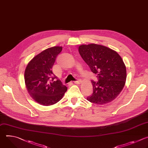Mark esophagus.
I'll return each mask as SVG.
<instances>
[{
	"label": "esophagus",
	"mask_w": 148,
	"mask_h": 148,
	"mask_svg": "<svg viewBox=\"0 0 148 148\" xmlns=\"http://www.w3.org/2000/svg\"><path fill=\"white\" fill-rule=\"evenodd\" d=\"M81 80L80 79H78L77 80H76V81H75L74 82V83H75V84H80V83H81Z\"/></svg>",
	"instance_id": "obj_1"
}]
</instances>
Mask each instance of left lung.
<instances>
[{"instance_id":"1","label":"left lung","mask_w":148,"mask_h":148,"mask_svg":"<svg viewBox=\"0 0 148 148\" xmlns=\"http://www.w3.org/2000/svg\"><path fill=\"white\" fill-rule=\"evenodd\" d=\"M79 52L98 78L97 82L92 81L93 92L87 100L100 105L111 102L122 91L127 79L121 57L116 51L95 44L81 45Z\"/></svg>"}]
</instances>
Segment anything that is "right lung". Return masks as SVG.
Wrapping results in <instances>:
<instances>
[{
  "mask_svg": "<svg viewBox=\"0 0 148 148\" xmlns=\"http://www.w3.org/2000/svg\"><path fill=\"white\" fill-rule=\"evenodd\" d=\"M62 47H53L45 49L34 56L28 64L24 72L27 91L31 97L41 105H53L63 97L67 87L56 79L52 66Z\"/></svg>",
  "mask_w": 148,
  "mask_h": 148,
  "instance_id": "right-lung-1",
  "label": "right lung"
}]
</instances>
